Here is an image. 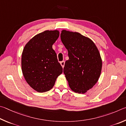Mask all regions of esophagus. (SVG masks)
Returning a JSON list of instances; mask_svg holds the SVG:
<instances>
[{"instance_id":"34e87169","label":"esophagus","mask_w":126,"mask_h":126,"mask_svg":"<svg viewBox=\"0 0 126 126\" xmlns=\"http://www.w3.org/2000/svg\"><path fill=\"white\" fill-rule=\"evenodd\" d=\"M60 64L61 65V66L63 67H64V66H65V61H61L60 62Z\"/></svg>"}]
</instances>
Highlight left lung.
<instances>
[{
	"label": "left lung",
	"mask_w": 126,
	"mask_h": 126,
	"mask_svg": "<svg viewBox=\"0 0 126 126\" xmlns=\"http://www.w3.org/2000/svg\"><path fill=\"white\" fill-rule=\"evenodd\" d=\"M62 43L68 51L63 73L72 91L85 94L100 78L102 62L97 47L89 37L77 32L62 30Z\"/></svg>",
	"instance_id": "8db88e82"
}]
</instances>
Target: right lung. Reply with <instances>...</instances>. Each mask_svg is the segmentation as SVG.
<instances>
[{"instance_id":"add662e5","label":"right lung","mask_w":126,"mask_h":126,"mask_svg":"<svg viewBox=\"0 0 126 126\" xmlns=\"http://www.w3.org/2000/svg\"><path fill=\"white\" fill-rule=\"evenodd\" d=\"M59 34L57 30L44 31L31 39L23 49L22 72L27 83L37 92L49 91L63 73V67L52 48Z\"/></svg>"}]
</instances>
